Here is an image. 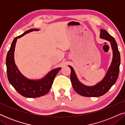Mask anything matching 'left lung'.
<instances>
[{
	"label": "left lung",
	"instance_id": "left-lung-1",
	"mask_svg": "<svg viewBox=\"0 0 125 125\" xmlns=\"http://www.w3.org/2000/svg\"><path fill=\"white\" fill-rule=\"evenodd\" d=\"M100 31L101 38L105 39L110 42L113 54L112 64L104 79L94 86H87L78 81L74 69L69 65L71 69V81L72 86L75 91L83 96L95 97L105 94L115 83L119 75L121 58L117 42L114 37L106 31L101 29Z\"/></svg>",
	"mask_w": 125,
	"mask_h": 125
}]
</instances>
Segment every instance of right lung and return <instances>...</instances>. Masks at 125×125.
Listing matches in <instances>:
<instances>
[{"instance_id":"1","label":"right lung","mask_w":125,"mask_h":125,"mask_svg":"<svg viewBox=\"0 0 125 125\" xmlns=\"http://www.w3.org/2000/svg\"><path fill=\"white\" fill-rule=\"evenodd\" d=\"M33 31H39V29H31L15 37L12 42L6 57L7 73L8 81L20 94L28 98H36L45 95L49 91L56 74L61 69V68H56L51 71L43 78L38 80H29L19 71L14 61V51L17 39Z\"/></svg>"}]
</instances>
